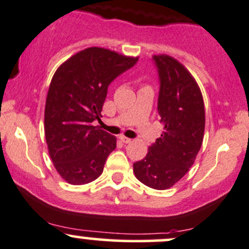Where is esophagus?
<instances>
[{
	"label": "esophagus",
	"mask_w": 249,
	"mask_h": 249,
	"mask_svg": "<svg viewBox=\"0 0 249 249\" xmlns=\"http://www.w3.org/2000/svg\"><path fill=\"white\" fill-rule=\"evenodd\" d=\"M119 139H120V141L123 142V143H125V144H129V143H131V138L125 137V136H120Z\"/></svg>",
	"instance_id": "1"
}]
</instances>
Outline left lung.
Masks as SVG:
<instances>
[{"mask_svg":"<svg viewBox=\"0 0 249 249\" xmlns=\"http://www.w3.org/2000/svg\"><path fill=\"white\" fill-rule=\"evenodd\" d=\"M160 73L158 113L163 132L149 146L145 157L133 164L138 181L152 189L165 190L189 171L204 136V103L195 78L178 60L154 55Z\"/></svg>","mask_w":249,"mask_h":249,"instance_id":"8db88e82","label":"left lung"}]
</instances>
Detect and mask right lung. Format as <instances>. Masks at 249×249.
I'll list each match as a JSON object with an SVG mask.
<instances>
[{
    "mask_svg": "<svg viewBox=\"0 0 249 249\" xmlns=\"http://www.w3.org/2000/svg\"><path fill=\"white\" fill-rule=\"evenodd\" d=\"M137 61L138 56L89 47L54 73L46 98L45 137L54 168L70 184H86L102 175L117 138L93 122L102 117L111 81Z\"/></svg>",
    "mask_w": 249,
    "mask_h": 249,
    "instance_id": "right-lung-1",
    "label": "right lung"
}]
</instances>
